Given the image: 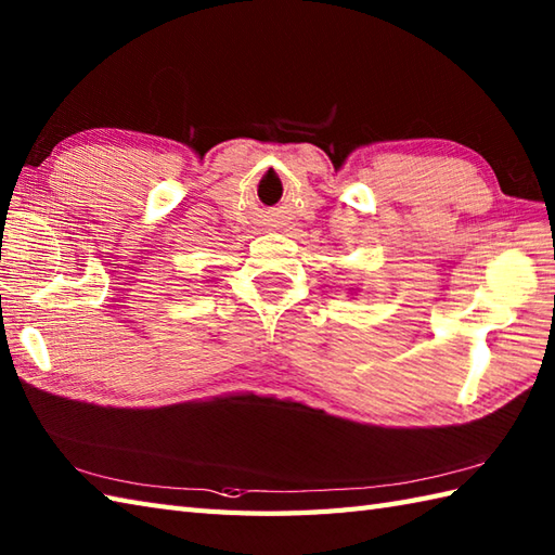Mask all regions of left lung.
Returning a JSON list of instances; mask_svg holds the SVG:
<instances>
[{
    "label": "left lung",
    "instance_id": "1",
    "mask_svg": "<svg viewBox=\"0 0 555 555\" xmlns=\"http://www.w3.org/2000/svg\"><path fill=\"white\" fill-rule=\"evenodd\" d=\"M348 291H350V296H358L360 288H348Z\"/></svg>",
    "mask_w": 555,
    "mask_h": 555
}]
</instances>
